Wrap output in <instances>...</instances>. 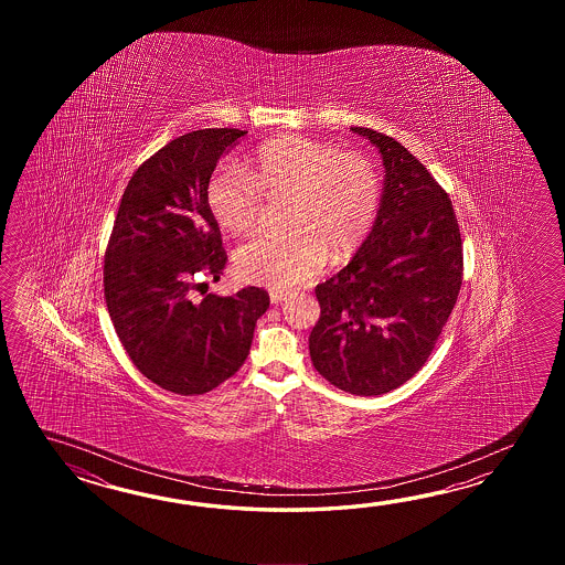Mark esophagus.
Returning <instances> with one entry per match:
<instances>
[{"label": "esophagus", "mask_w": 565, "mask_h": 565, "mask_svg": "<svg viewBox=\"0 0 565 565\" xmlns=\"http://www.w3.org/2000/svg\"><path fill=\"white\" fill-rule=\"evenodd\" d=\"M287 297L288 292H285V290H270V302H275V305L287 300Z\"/></svg>", "instance_id": "1"}]
</instances>
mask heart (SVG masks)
Instances as JSON below:
<instances>
[{"label":"heart","mask_w":565,"mask_h":565,"mask_svg":"<svg viewBox=\"0 0 565 565\" xmlns=\"http://www.w3.org/2000/svg\"><path fill=\"white\" fill-rule=\"evenodd\" d=\"M290 198L288 232H260L236 250L244 280L287 290L323 270L327 254L343 260L372 234L384 200L382 171L372 159L300 135L266 141L248 171L222 163L207 183L217 224L246 232L265 214V198Z\"/></svg>","instance_id":"obj_1"}]
</instances>
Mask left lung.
<instances>
[{
	"label": "left lung",
	"instance_id": "obj_1",
	"mask_svg": "<svg viewBox=\"0 0 565 565\" xmlns=\"http://www.w3.org/2000/svg\"><path fill=\"white\" fill-rule=\"evenodd\" d=\"M351 131L384 159V200L372 234L341 273L315 288V370L355 396L406 384L430 358L462 285V238L445 188L402 143Z\"/></svg>",
	"mask_w": 565,
	"mask_h": 565
}]
</instances>
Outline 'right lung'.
Wrapping results in <instances>:
<instances>
[{"label": "right lung", "mask_w": 565, "mask_h": 565, "mask_svg": "<svg viewBox=\"0 0 565 565\" xmlns=\"http://www.w3.org/2000/svg\"><path fill=\"white\" fill-rule=\"evenodd\" d=\"M246 132L200 129L161 147L132 173L108 238L103 282L115 331L132 365L180 396L212 392L241 370L270 305L258 287L193 299L228 260L207 183Z\"/></svg>", "instance_id": "add662e5"}]
</instances>
